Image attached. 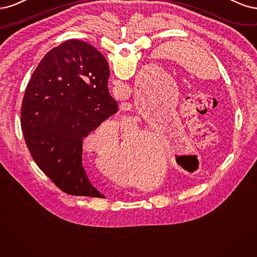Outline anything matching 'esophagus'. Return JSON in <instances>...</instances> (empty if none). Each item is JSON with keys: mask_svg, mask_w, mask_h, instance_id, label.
Listing matches in <instances>:
<instances>
[{"mask_svg": "<svg viewBox=\"0 0 257 257\" xmlns=\"http://www.w3.org/2000/svg\"><path fill=\"white\" fill-rule=\"evenodd\" d=\"M129 106H130L129 103H127V102L123 103L122 104V110H129Z\"/></svg>", "mask_w": 257, "mask_h": 257, "instance_id": "34e87169", "label": "esophagus"}]
</instances>
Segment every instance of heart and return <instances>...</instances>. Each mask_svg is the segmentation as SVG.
<instances>
[{
    "mask_svg": "<svg viewBox=\"0 0 257 257\" xmlns=\"http://www.w3.org/2000/svg\"><path fill=\"white\" fill-rule=\"evenodd\" d=\"M139 129V126L135 125L134 127H132V131H127L126 134H123V137H122V142L120 144V148H121V154H118V153H114V158H116L118 160H126V159H129L132 157V155H134V153H129V154H125L127 153L126 152V145L128 143V141L130 140L131 136H132V132H136L137 130ZM102 135H109L111 136L114 140H117V136H118V125L116 120H113V119H107V120H104L103 122H101V125L99 126L93 134L89 135V140L90 142H92V145L94 146V150L99 153V154H105L103 148L100 144V142H97L96 141H99L100 140V138L102 137ZM132 143V141H130V144Z\"/></svg>",
    "mask_w": 257,
    "mask_h": 257,
    "instance_id": "heart-1",
    "label": "heart"
}]
</instances>
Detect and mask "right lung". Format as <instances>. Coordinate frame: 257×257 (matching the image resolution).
<instances>
[{
	"label": "right lung",
	"instance_id": "obj_1",
	"mask_svg": "<svg viewBox=\"0 0 257 257\" xmlns=\"http://www.w3.org/2000/svg\"><path fill=\"white\" fill-rule=\"evenodd\" d=\"M109 65L85 41L70 39L40 61L24 93L21 127L33 159L63 192L104 197L82 164L83 140L117 112Z\"/></svg>",
	"mask_w": 257,
	"mask_h": 257
}]
</instances>
